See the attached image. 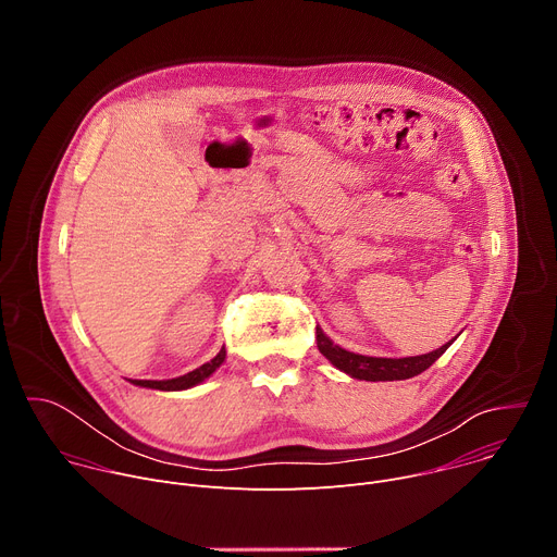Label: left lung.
Returning a JSON list of instances; mask_svg holds the SVG:
<instances>
[{
  "instance_id": "left-lung-1",
  "label": "left lung",
  "mask_w": 557,
  "mask_h": 557,
  "mask_svg": "<svg viewBox=\"0 0 557 557\" xmlns=\"http://www.w3.org/2000/svg\"><path fill=\"white\" fill-rule=\"evenodd\" d=\"M451 344H445L428 355L404 357V359H383V357H366L357 352H348L335 346L324 331L317 326V348L342 372L361 381H401L425 372Z\"/></svg>"
}]
</instances>
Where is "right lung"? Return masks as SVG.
<instances>
[{"label":"right lung","mask_w":557,"mask_h":557,"mask_svg":"<svg viewBox=\"0 0 557 557\" xmlns=\"http://www.w3.org/2000/svg\"><path fill=\"white\" fill-rule=\"evenodd\" d=\"M224 359H226V350H224V346H222V348H220V352H218L211 361L202 363L200 368H196V370H191V372H187V374H183V376L168 379V381L129 379V383L140 385V387H151V389H165V392H170V389H187V387H194V385L202 383L205 379H209V376H211V374H213V372L224 363Z\"/></svg>","instance_id":"right-lung-1"}]
</instances>
